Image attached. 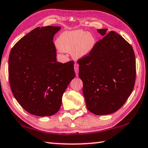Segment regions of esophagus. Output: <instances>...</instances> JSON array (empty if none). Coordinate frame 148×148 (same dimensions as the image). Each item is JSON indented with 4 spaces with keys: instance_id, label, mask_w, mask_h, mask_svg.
I'll use <instances>...</instances> for the list:
<instances>
[{
    "instance_id": "esophagus-1",
    "label": "esophagus",
    "mask_w": 148,
    "mask_h": 148,
    "mask_svg": "<svg viewBox=\"0 0 148 148\" xmlns=\"http://www.w3.org/2000/svg\"><path fill=\"white\" fill-rule=\"evenodd\" d=\"M74 69L75 71L76 76L78 77V73H79V65L77 64H75L74 65Z\"/></svg>"
}]
</instances>
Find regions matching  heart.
<instances>
[{
	"label": "heart",
	"instance_id": "obj_1",
	"mask_svg": "<svg viewBox=\"0 0 148 148\" xmlns=\"http://www.w3.org/2000/svg\"><path fill=\"white\" fill-rule=\"evenodd\" d=\"M95 42L91 33L77 29L62 33L58 38L57 45L62 51L72 52L75 58L80 59L90 54Z\"/></svg>",
	"mask_w": 148,
	"mask_h": 148
}]
</instances>
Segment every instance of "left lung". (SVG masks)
Segmentation results:
<instances>
[{"instance_id":"8db88e82","label":"left lung","mask_w":148,"mask_h":148,"mask_svg":"<svg viewBox=\"0 0 148 148\" xmlns=\"http://www.w3.org/2000/svg\"><path fill=\"white\" fill-rule=\"evenodd\" d=\"M102 39L86 57L78 60L86 108L97 115H109L124 105L136 80V60L132 46L108 29H98Z\"/></svg>"}]
</instances>
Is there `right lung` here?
Masks as SVG:
<instances>
[{"instance_id": "obj_1", "label": "right lung", "mask_w": 148, "mask_h": 148, "mask_svg": "<svg viewBox=\"0 0 148 148\" xmlns=\"http://www.w3.org/2000/svg\"><path fill=\"white\" fill-rule=\"evenodd\" d=\"M61 27H38L16 42L8 60L14 98L31 114L51 116L60 110L62 96L75 77L74 62L56 61L53 38Z\"/></svg>"}]
</instances>
